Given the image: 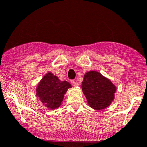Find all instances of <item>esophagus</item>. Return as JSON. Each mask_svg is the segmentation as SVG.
Listing matches in <instances>:
<instances>
[{
    "label": "esophagus",
    "instance_id": "esophagus-1",
    "mask_svg": "<svg viewBox=\"0 0 147 147\" xmlns=\"http://www.w3.org/2000/svg\"><path fill=\"white\" fill-rule=\"evenodd\" d=\"M71 83H72V84L74 86H79V83L78 82L75 81V80H72V81H71Z\"/></svg>",
    "mask_w": 147,
    "mask_h": 147
}]
</instances>
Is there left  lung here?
Here are the masks:
<instances>
[{"label": "left lung", "instance_id": "1", "mask_svg": "<svg viewBox=\"0 0 147 147\" xmlns=\"http://www.w3.org/2000/svg\"><path fill=\"white\" fill-rule=\"evenodd\" d=\"M82 91L92 109L101 110L108 107L114 98L115 86L99 72L90 71L84 75Z\"/></svg>", "mask_w": 147, "mask_h": 147}]
</instances>
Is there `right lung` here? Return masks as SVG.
Wrapping results in <instances>:
<instances>
[{"instance_id": "add662e5", "label": "right lung", "mask_w": 147, "mask_h": 147, "mask_svg": "<svg viewBox=\"0 0 147 147\" xmlns=\"http://www.w3.org/2000/svg\"><path fill=\"white\" fill-rule=\"evenodd\" d=\"M71 86L67 81L62 82L56 76L49 72L37 86V96L48 108L56 109L61 104L66 91Z\"/></svg>"}]
</instances>
